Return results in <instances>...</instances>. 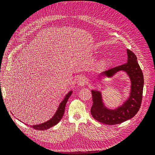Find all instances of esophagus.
I'll use <instances>...</instances> for the list:
<instances>
[{"label":"esophagus","mask_w":155,"mask_h":155,"mask_svg":"<svg viewBox=\"0 0 155 155\" xmlns=\"http://www.w3.org/2000/svg\"><path fill=\"white\" fill-rule=\"evenodd\" d=\"M86 78L83 76H79L77 79V84L78 85L83 86L86 83Z\"/></svg>","instance_id":"obj_1"}]
</instances>
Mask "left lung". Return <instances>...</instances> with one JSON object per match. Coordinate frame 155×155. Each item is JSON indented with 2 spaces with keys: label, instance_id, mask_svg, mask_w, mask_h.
<instances>
[{
  "label": "left lung",
  "instance_id": "left-lung-1",
  "mask_svg": "<svg viewBox=\"0 0 155 155\" xmlns=\"http://www.w3.org/2000/svg\"><path fill=\"white\" fill-rule=\"evenodd\" d=\"M127 63L110 68L101 73V76L109 78L123 70L128 74L131 81L130 96L121 107L114 110L107 109L103 102L100 91H92V105L91 113L97 121L106 125L119 124L132 118L137 114L142 104L143 76L138 63L136 55L130 50H127Z\"/></svg>",
  "mask_w": 155,
  "mask_h": 155
}]
</instances>
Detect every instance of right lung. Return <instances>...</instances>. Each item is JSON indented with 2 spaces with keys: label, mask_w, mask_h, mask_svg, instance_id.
<instances>
[{
  "label": "right lung",
  "mask_w": 155,
  "mask_h": 155,
  "mask_svg": "<svg viewBox=\"0 0 155 155\" xmlns=\"http://www.w3.org/2000/svg\"><path fill=\"white\" fill-rule=\"evenodd\" d=\"M72 91H70L66 95V96L64 97V100L60 104L58 109V110L56 111L54 116L50 120L46 121V122H45L43 124H41L36 125H31V127L34 128V129H36V130H43L48 129L51 127L55 125L56 124H58L59 122L61 119L62 118V117L64 114L65 106H66L67 102L68 100L69 97L72 94Z\"/></svg>",
  "instance_id": "obj_1"
}]
</instances>
